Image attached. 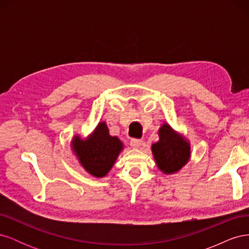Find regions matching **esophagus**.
I'll list each match as a JSON object with an SVG mask.
<instances>
[{
	"label": "esophagus",
	"instance_id": "esophagus-1",
	"mask_svg": "<svg viewBox=\"0 0 249 249\" xmlns=\"http://www.w3.org/2000/svg\"><path fill=\"white\" fill-rule=\"evenodd\" d=\"M131 146L133 147V148H139L141 145H142V140H140V139H136V138H133V139H131Z\"/></svg>",
	"mask_w": 249,
	"mask_h": 249
}]
</instances>
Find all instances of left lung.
Here are the masks:
<instances>
[{
  "instance_id": "1",
  "label": "left lung",
  "mask_w": 249,
  "mask_h": 249,
  "mask_svg": "<svg viewBox=\"0 0 249 249\" xmlns=\"http://www.w3.org/2000/svg\"><path fill=\"white\" fill-rule=\"evenodd\" d=\"M159 141L152 145L157 166L166 175L178 172L190 159V143L164 124L159 130Z\"/></svg>"
}]
</instances>
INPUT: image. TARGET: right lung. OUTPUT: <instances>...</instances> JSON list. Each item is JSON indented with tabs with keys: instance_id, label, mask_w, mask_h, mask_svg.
I'll return each instance as SVG.
<instances>
[{
	"instance_id": "1",
	"label": "right lung",
	"mask_w": 249,
	"mask_h": 249,
	"mask_svg": "<svg viewBox=\"0 0 249 249\" xmlns=\"http://www.w3.org/2000/svg\"><path fill=\"white\" fill-rule=\"evenodd\" d=\"M71 147L84 169L95 178H103L114 165L124 148L116 136H110L106 123H100L88 138L74 136Z\"/></svg>"
}]
</instances>
